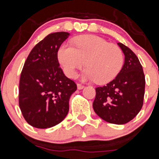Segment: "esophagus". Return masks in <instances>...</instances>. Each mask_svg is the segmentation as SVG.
I'll use <instances>...</instances> for the list:
<instances>
[{
	"label": "esophagus",
	"instance_id": "1",
	"mask_svg": "<svg viewBox=\"0 0 159 159\" xmlns=\"http://www.w3.org/2000/svg\"><path fill=\"white\" fill-rule=\"evenodd\" d=\"M77 88H78V90H81L84 88V86L81 84H77Z\"/></svg>",
	"mask_w": 159,
	"mask_h": 159
}]
</instances>
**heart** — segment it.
<instances>
[{"mask_svg": "<svg viewBox=\"0 0 159 159\" xmlns=\"http://www.w3.org/2000/svg\"><path fill=\"white\" fill-rule=\"evenodd\" d=\"M75 47L63 43L57 52L58 61L68 78H74L76 71L84 66V81L106 84L114 79L123 65V54L118 46L94 35H82L73 39Z\"/></svg>", "mask_w": 159, "mask_h": 159, "instance_id": "obj_1", "label": "heart"}]
</instances>
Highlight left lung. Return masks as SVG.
Listing matches in <instances>:
<instances>
[{
  "mask_svg": "<svg viewBox=\"0 0 159 159\" xmlns=\"http://www.w3.org/2000/svg\"><path fill=\"white\" fill-rule=\"evenodd\" d=\"M117 44L125 56L124 64L113 81L96 88L93 108L101 119L120 125L133 120L142 109L146 80L136 54L123 43Z\"/></svg>",
  "mask_w": 159,
  "mask_h": 159,
  "instance_id": "obj_1",
  "label": "left lung"
}]
</instances>
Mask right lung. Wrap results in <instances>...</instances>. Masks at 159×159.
I'll return each instance as SVG.
<instances>
[{"mask_svg": "<svg viewBox=\"0 0 159 159\" xmlns=\"http://www.w3.org/2000/svg\"><path fill=\"white\" fill-rule=\"evenodd\" d=\"M67 32L48 35L36 45L20 75L19 106L26 121L39 129L52 127L66 118L77 85L59 67L57 52Z\"/></svg>", "mask_w": 159, "mask_h": 159, "instance_id": "1", "label": "right lung"}]
</instances>
